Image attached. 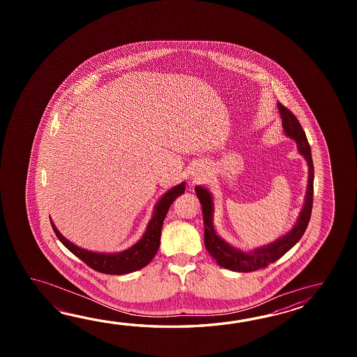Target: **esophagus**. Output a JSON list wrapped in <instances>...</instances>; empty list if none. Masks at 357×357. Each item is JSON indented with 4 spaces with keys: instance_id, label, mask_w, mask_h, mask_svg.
<instances>
[{
    "instance_id": "esophagus-1",
    "label": "esophagus",
    "mask_w": 357,
    "mask_h": 357,
    "mask_svg": "<svg viewBox=\"0 0 357 357\" xmlns=\"http://www.w3.org/2000/svg\"><path fill=\"white\" fill-rule=\"evenodd\" d=\"M204 169L200 167H197L194 171H192V175H191V178L194 180V182L202 181L203 178H204Z\"/></svg>"
}]
</instances>
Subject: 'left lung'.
Returning a JSON list of instances; mask_svg holds the SVG:
<instances>
[{"label":"left lung","instance_id":"left-lung-1","mask_svg":"<svg viewBox=\"0 0 357 357\" xmlns=\"http://www.w3.org/2000/svg\"><path fill=\"white\" fill-rule=\"evenodd\" d=\"M277 107L281 114L282 128L284 134L296 142L297 151L305 158L309 167L307 188H306L303 209L300 212L295 226L291 228L286 235L278 237L273 243H266L264 246H260L254 250L243 251L237 249L220 237L214 228L213 225L214 202H213L212 192L204 186L195 188L200 204L203 206L202 211H203V220H204L205 248L211 254V257L217 261L218 266L234 272H243V273L254 272L277 261L300 241L310 220L312 192H314V166H312V158H311L310 145L307 143L305 131L301 128L296 116L280 102L277 103Z\"/></svg>","mask_w":357,"mask_h":357}]
</instances>
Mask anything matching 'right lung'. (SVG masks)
Wrapping results in <instances>:
<instances>
[{"label":"right lung","mask_w":357,"mask_h":357,"mask_svg":"<svg viewBox=\"0 0 357 357\" xmlns=\"http://www.w3.org/2000/svg\"><path fill=\"white\" fill-rule=\"evenodd\" d=\"M185 182L174 186L172 189L165 192L157 204L154 205L153 215L144 235L142 238L134 243L131 248L120 252H96V251L85 250L68 241L66 237L61 235L60 231L56 228L54 222L51 220V225L54 228V234L61 243H63L65 248H68L75 257L82 259L86 266H91V269L97 271L99 273L105 274H120L132 273L139 271L145 266H148L152 259L155 257L157 251L160 249V232H162V225L166 218L168 209L171 204L175 202L177 197L185 192Z\"/></svg>","instance_id":"obj_1"}]
</instances>
